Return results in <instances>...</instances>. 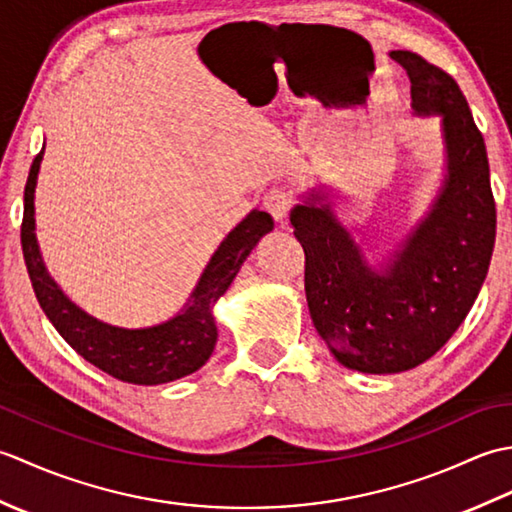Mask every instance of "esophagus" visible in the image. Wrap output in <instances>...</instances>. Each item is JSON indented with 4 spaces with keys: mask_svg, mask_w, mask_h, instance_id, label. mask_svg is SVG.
Returning <instances> with one entry per match:
<instances>
[{
    "mask_svg": "<svg viewBox=\"0 0 512 512\" xmlns=\"http://www.w3.org/2000/svg\"><path fill=\"white\" fill-rule=\"evenodd\" d=\"M290 206H292V198H290V193L284 189H270L264 195V209L273 215L275 222L286 220Z\"/></svg>",
    "mask_w": 512,
    "mask_h": 512,
    "instance_id": "obj_1",
    "label": "esophagus"
}]
</instances>
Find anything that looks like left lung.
<instances>
[{"instance_id":"8db88e82","label":"left lung","mask_w":512,"mask_h":512,"mask_svg":"<svg viewBox=\"0 0 512 512\" xmlns=\"http://www.w3.org/2000/svg\"><path fill=\"white\" fill-rule=\"evenodd\" d=\"M389 57L409 74L413 114L440 118L444 167L427 213L374 266L330 184L290 211L314 328L336 361L363 374L407 372L451 339L480 295L497 224L486 145L458 83L409 50Z\"/></svg>"}]
</instances>
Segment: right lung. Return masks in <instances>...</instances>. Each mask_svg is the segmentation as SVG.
<instances>
[{
    "label": "right lung",
    "instance_id": "1",
    "mask_svg": "<svg viewBox=\"0 0 512 512\" xmlns=\"http://www.w3.org/2000/svg\"><path fill=\"white\" fill-rule=\"evenodd\" d=\"M41 160L43 149L32 160L28 173L21 248L37 301L50 323L85 361L123 383L162 385L198 372L215 350V303L233 284L259 239L273 231V217L266 211H250L224 237L176 317L149 328H118L76 306L43 264L35 233V189Z\"/></svg>",
    "mask_w": 512,
    "mask_h": 512
}]
</instances>
